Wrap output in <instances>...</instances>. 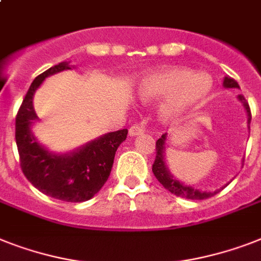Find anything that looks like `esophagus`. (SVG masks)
Returning a JSON list of instances; mask_svg holds the SVG:
<instances>
[{
  "label": "esophagus",
  "mask_w": 261,
  "mask_h": 261,
  "mask_svg": "<svg viewBox=\"0 0 261 261\" xmlns=\"http://www.w3.org/2000/svg\"><path fill=\"white\" fill-rule=\"evenodd\" d=\"M143 133H145V127L142 126V124H134V126H131L130 130H128V134H130L131 137L143 134Z\"/></svg>",
  "instance_id": "esophagus-1"
}]
</instances>
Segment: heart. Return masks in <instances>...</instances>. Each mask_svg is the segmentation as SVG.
I'll return each mask as SVG.
<instances>
[{"mask_svg": "<svg viewBox=\"0 0 261 261\" xmlns=\"http://www.w3.org/2000/svg\"><path fill=\"white\" fill-rule=\"evenodd\" d=\"M211 76L194 73L182 67H169L143 76L137 86V96L143 103L164 100L160 106L161 119L173 123L201 109L211 95Z\"/></svg>", "mask_w": 261, "mask_h": 261, "instance_id": "obj_1", "label": "heart"}]
</instances>
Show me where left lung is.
Listing matches in <instances>:
<instances>
[{"instance_id": "1", "label": "left lung", "mask_w": 261, "mask_h": 261, "mask_svg": "<svg viewBox=\"0 0 261 261\" xmlns=\"http://www.w3.org/2000/svg\"><path fill=\"white\" fill-rule=\"evenodd\" d=\"M224 87L225 88H240V86L237 84V82L232 77H225L224 79ZM239 99H240L243 103H244V107L247 110L248 114V126L251 123V110H249V105L245 100V97L243 95H239ZM165 141H166V134H164L162 137L156 141L155 143V161L152 164V173L155 175V178L164 185L165 189H167L170 193L175 194L177 197H182V198H189V200H205V198H209V197L215 196L219 193V190L216 192H201V190H197L192 186H186L184 184H181L179 181L173 178V175L169 173V169L166 167L165 164Z\"/></svg>"}]
</instances>
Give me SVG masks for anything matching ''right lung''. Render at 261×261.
Masks as SVG:
<instances>
[{
	"label": "right lung",
	"instance_id": "right-lung-1",
	"mask_svg": "<svg viewBox=\"0 0 261 261\" xmlns=\"http://www.w3.org/2000/svg\"><path fill=\"white\" fill-rule=\"evenodd\" d=\"M64 69H71L68 61L50 67L33 80L17 112L16 143L21 170L36 189L56 200L83 202L92 198L109 179L116 149L128 131L109 133L71 154L57 155L44 149L31 131L32 120L37 119L33 95L46 76Z\"/></svg>",
	"mask_w": 261,
	"mask_h": 261
}]
</instances>
